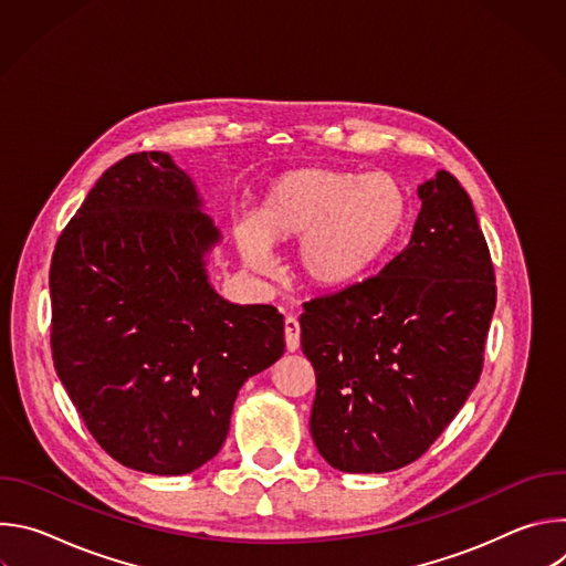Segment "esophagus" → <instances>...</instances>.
<instances>
[{
  "label": "esophagus",
  "instance_id": "1",
  "mask_svg": "<svg viewBox=\"0 0 566 566\" xmlns=\"http://www.w3.org/2000/svg\"><path fill=\"white\" fill-rule=\"evenodd\" d=\"M284 338H286V349L289 352L300 349V322L291 315L284 319Z\"/></svg>",
  "mask_w": 566,
  "mask_h": 566
}]
</instances>
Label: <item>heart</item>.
I'll return each mask as SVG.
<instances>
[{
  "mask_svg": "<svg viewBox=\"0 0 566 566\" xmlns=\"http://www.w3.org/2000/svg\"><path fill=\"white\" fill-rule=\"evenodd\" d=\"M410 221V197L385 172L304 168L280 175L255 219L234 228L244 262L266 273L271 241H297L295 262L317 289H347L367 277L394 249Z\"/></svg>",
  "mask_w": 566,
  "mask_h": 566,
  "instance_id": "heart-1",
  "label": "heart"
}]
</instances>
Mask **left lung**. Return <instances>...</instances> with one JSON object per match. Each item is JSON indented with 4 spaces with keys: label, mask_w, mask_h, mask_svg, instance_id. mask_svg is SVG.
<instances>
[{
    "label": "left lung",
    "mask_w": 566,
    "mask_h": 566,
    "mask_svg": "<svg viewBox=\"0 0 566 566\" xmlns=\"http://www.w3.org/2000/svg\"><path fill=\"white\" fill-rule=\"evenodd\" d=\"M410 244L378 275L304 304L311 437L343 472L417 461L474 389L497 302L472 201L446 170L419 186Z\"/></svg>",
    "instance_id": "1"
}]
</instances>
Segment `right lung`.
I'll use <instances>...</instances> for the list:
<instances>
[{
	"mask_svg": "<svg viewBox=\"0 0 566 566\" xmlns=\"http://www.w3.org/2000/svg\"><path fill=\"white\" fill-rule=\"evenodd\" d=\"M221 234L166 151L129 154L92 188L51 260L55 371L118 463L177 476L223 446L239 387L284 354V315L208 280Z\"/></svg>",
	"mask_w": 566,
	"mask_h": 566,
	"instance_id": "1",
	"label": "right lung"
}]
</instances>
